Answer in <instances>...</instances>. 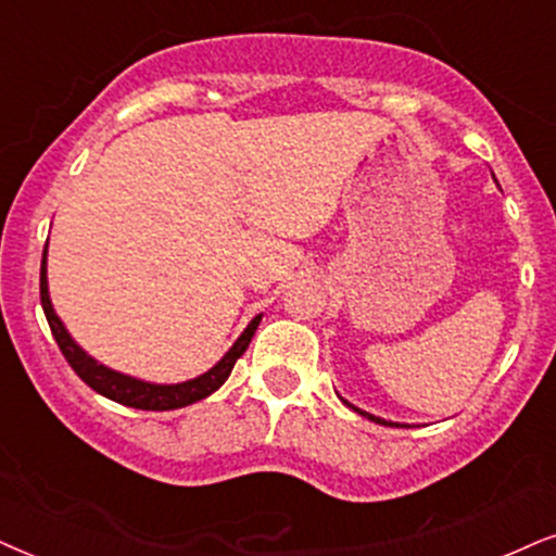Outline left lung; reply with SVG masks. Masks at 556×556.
<instances>
[{"instance_id": "left-lung-1", "label": "left lung", "mask_w": 556, "mask_h": 556, "mask_svg": "<svg viewBox=\"0 0 556 556\" xmlns=\"http://www.w3.org/2000/svg\"><path fill=\"white\" fill-rule=\"evenodd\" d=\"M343 403H346V400H343ZM349 407H354L351 403H346ZM356 413H359V416H367L369 420H375V424H379V426H400V424H392V420H384V418H377V416H371V413H364V410H359V407H354Z\"/></svg>"}]
</instances>
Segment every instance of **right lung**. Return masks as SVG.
Segmentation results:
<instances>
[{
  "instance_id": "add662e5",
  "label": "right lung",
  "mask_w": 556,
  "mask_h": 556,
  "mask_svg": "<svg viewBox=\"0 0 556 556\" xmlns=\"http://www.w3.org/2000/svg\"><path fill=\"white\" fill-rule=\"evenodd\" d=\"M46 256H48V245L43 249V262H40V305H43L46 320L51 326V333L55 343H59L61 354L66 356V362L72 364V369L79 375L84 382L89 384L91 390L100 392V395L115 400V403L128 405V407H138V410H174V407H185L192 405L197 400L213 395V392L220 388L223 382L230 377L233 371L238 356L249 349L251 339H254L258 320L262 315H256L254 320L245 326V330L238 336V341L228 349V354L223 356L220 362L215 364L213 369H207L205 375L187 379V382L179 384H153V382H143V379H136L130 375H121V371L104 367L97 359L84 351L79 343L72 339L66 326H63L59 315H55L53 305H51V294H48V277H46Z\"/></svg>"
}]
</instances>
